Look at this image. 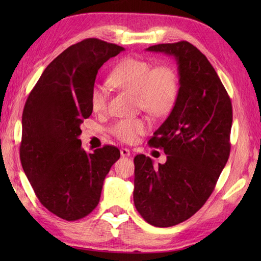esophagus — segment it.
<instances>
[{
	"label": "esophagus",
	"mask_w": 261,
	"mask_h": 261,
	"mask_svg": "<svg viewBox=\"0 0 261 261\" xmlns=\"http://www.w3.org/2000/svg\"><path fill=\"white\" fill-rule=\"evenodd\" d=\"M120 152H121L122 157H129L130 156V150L127 148H122Z\"/></svg>",
	"instance_id": "esophagus-1"
}]
</instances>
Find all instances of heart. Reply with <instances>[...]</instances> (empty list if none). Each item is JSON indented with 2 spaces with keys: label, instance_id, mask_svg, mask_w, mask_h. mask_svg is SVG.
Segmentation results:
<instances>
[{
  "label": "heart",
  "instance_id": "heart-1",
  "mask_svg": "<svg viewBox=\"0 0 261 261\" xmlns=\"http://www.w3.org/2000/svg\"><path fill=\"white\" fill-rule=\"evenodd\" d=\"M110 83L116 88L137 94L142 110L153 115H163L170 111L178 95V77L168 65H152L143 59L127 57L122 59L110 74ZM109 92L99 84L91 90V108L96 113L108 108ZM143 119H122L115 122L111 132L119 140L134 143L148 130Z\"/></svg>",
  "mask_w": 261,
  "mask_h": 261
}]
</instances>
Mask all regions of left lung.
Here are the masks:
<instances>
[{
    "label": "left lung",
    "mask_w": 261,
    "mask_h": 261,
    "mask_svg": "<svg viewBox=\"0 0 261 261\" xmlns=\"http://www.w3.org/2000/svg\"><path fill=\"white\" fill-rule=\"evenodd\" d=\"M148 51L174 56L179 90L169 116L149 140L167 160L153 167L135 157L134 201L149 224L167 228L195 214L214 191L230 156L232 104L213 66L187 41L160 43Z\"/></svg>",
    "instance_id": "8db88e82"
}]
</instances>
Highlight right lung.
<instances>
[{
    "label": "right lung",
    "instance_id": "obj_1",
    "mask_svg": "<svg viewBox=\"0 0 261 261\" xmlns=\"http://www.w3.org/2000/svg\"><path fill=\"white\" fill-rule=\"evenodd\" d=\"M124 48L99 39L68 47L47 66L22 113L20 160L40 203L66 221L97 206L103 181L120 158L114 146L82 149L83 120L90 118L98 69Z\"/></svg>",
    "mask_w": 261,
    "mask_h": 261
}]
</instances>
